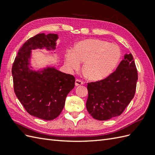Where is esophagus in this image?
Returning a JSON list of instances; mask_svg holds the SVG:
<instances>
[{
  "instance_id": "esophagus-1",
  "label": "esophagus",
  "mask_w": 155,
  "mask_h": 155,
  "mask_svg": "<svg viewBox=\"0 0 155 155\" xmlns=\"http://www.w3.org/2000/svg\"><path fill=\"white\" fill-rule=\"evenodd\" d=\"M84 84V82L82 81L80 79H76L75 81V86H79V85H82Z\"/></svg>"
}]
</instances>
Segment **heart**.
Segmentation results:
<instances>
[{
	"mask_svg": "<svg viewBox=\"0 0 155 155\" xmlns=\"http://www.w3.org/2000/svg\"><path fill=\"white\" fill-rule=\"evenodd\" d=\"M120 51L117 45L96 38L78 42L74 49H68L65 54V64L70 70H77L81 62L87 77L100 81L107 77L120 58Z\"/></svg>",
	"mask_w": 155,
	"mask_h": 155,
	"instance_id": "1",
	"label": "heart"
}]
</instances>
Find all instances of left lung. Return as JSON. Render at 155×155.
Wrapping results in <instances>:
<instances>
[{
	"label": "left lung",
	"instance_id": "1",
	"mask_svg": "<svg viewBox=\"0 0 155 155\" xmlns=\"http://www.w3.org/2000/svg\"><path fill=\"white\" fill-rule=\"evenodd\" d=\"M137 80L133 55L126 54L113 73L104 79L88 83V113L98 120L119 116L134 96Z\"/></svg>",
	"mask_w": 155,
	"mask_h": 155
}]
</instances>
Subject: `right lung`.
Segmentation results:
<instances>
[{"label": "right lung", "instance_id": "1", "mask_svg": "<svg viewBox=\"0 0 155 155\" xmlns=\"http://www.w3.org/2000/svg\"><path fill=\"white\" fill-rule=\"evenodd\" d=\"M57 35L38 34L20 48L12 67L14 91L28 114L43 120L57 118L63 109L67 94L74 87V76L47 68L35 72L28 67L31 50L54 49Z\"/></svg>", "mask_w": 155, "mask_h": 155}]
</instances>
